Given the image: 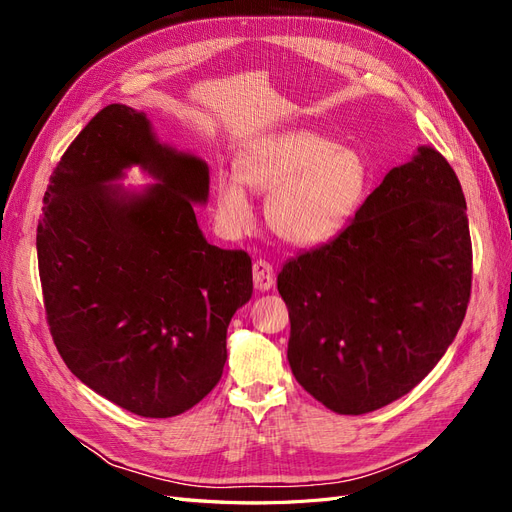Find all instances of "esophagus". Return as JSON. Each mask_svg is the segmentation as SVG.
I'll return each mask as SVG.
<instances>
[{
	"mask_svg": "<svg viewBox=\"0 0 512 512\" xmlns=\"http://www.w3.org/2000/svg\"><path fill=\"white\" fill-rule=\"evenodd\" d=\"M252 280L258 290H269L275 286V271L267 260H256L252 265Z\"/></svg>",
	"mask_w": 512,
	"mask_h": 512,
	"instance_id": "34e87169",
	"label": "esophagus"
}]
</instances>
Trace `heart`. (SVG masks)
Wrapping results in <instances>:
<instances>
[{
	"label": "heart",
	"mask_w": 512,
	"mask_h": 512,
	"mask_svg": "<svg viewBox=\"0 0 512 512\" xmlns=\"http://www.w3.org/2000/svg\"><path fill=\"white\" fill-rule=\"evenodd\" d=\"M237 175L215 181V218L230 237L254 226L250 185L269 196L267 218L284 241L318 245L337 237L361 209L371 185L363 153L314 130H284L247 147Z\"/></svg>",
	"instance_id": "heart-1"
}]
</instances>
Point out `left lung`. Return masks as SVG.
I'll list each match as a JSON object with an SVG mask.
<instances>
[{"instance_id": "8db88e82", "label": "left lung", "mask_w": 512, "mask_h": 512, "mask_svg": "<svg viewBox=\"0 0 512 512\" xmlns=\"http://www.w3.org/2000/svg\"><path fill=\"white\" fill-rule=\"evenodd\" d=\"M277 290L290 369L324 408L365 414L412 391L470 303L472 239L451 164L418 149L337 237L286 260Z\"/></svg>"}]
</instances>
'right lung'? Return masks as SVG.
I'll return each instance as SVG.
<instances>
[{
    "instance_id": "1",
    "label": "right lung",
    "mask_w": 512,
    "mask_h": 512,
    "mask_svg": "<svg viewBox=\"0 0 512 512\" xmlns=\"http://www.w3.org/2000/svg\"><path fill=\"white\" fill-rule=\"evenodd\" d=\"M141 163V197L104 186ZM203 160L156 141L145 113L108 104L53 168L36 250L46 324L72 374L145 418L188 412L220 382L226 329L252 297V258L207 243Z\"/></svg>"
}]
</instances>
